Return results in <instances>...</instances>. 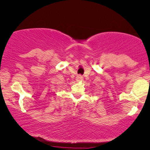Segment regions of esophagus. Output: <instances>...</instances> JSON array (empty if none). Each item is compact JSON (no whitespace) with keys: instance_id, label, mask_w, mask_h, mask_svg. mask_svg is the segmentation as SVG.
<instances>
[{"instance_id":"1","label":"esophagus","mask_w":150,"mask_h":150,"mask_svg":"<svg viewBox=\"0 0 150 150\" xmlns=\"http://www.w3.org/2000/svg\"><path fill=\"white\" fill-rule=\"evenodd\" d=\"M76 81H78V82L82 81L83 80V77L81 75H78L76 78Z\"/></svg>"}]
</instances>
